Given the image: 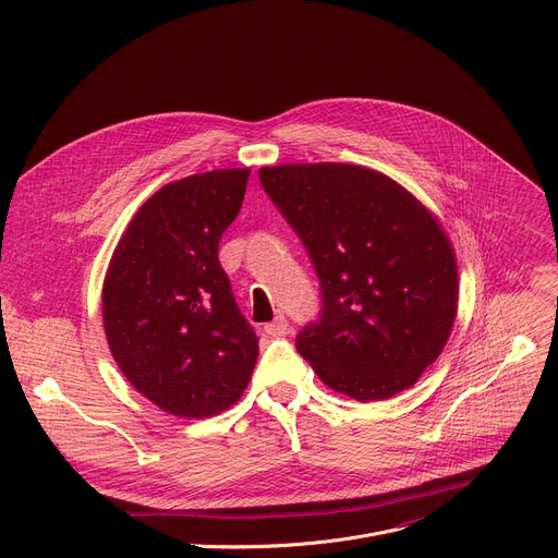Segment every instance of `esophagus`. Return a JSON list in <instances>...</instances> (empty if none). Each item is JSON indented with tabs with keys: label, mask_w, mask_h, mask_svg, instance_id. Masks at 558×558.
Returning a JSON list of instances; mask_svg holds the SVG:
<instances>
[{
	"label": "esophagus",
	"mask_w": 558,
	"mask_h": 558,
	"mask_svg": "<svg viewBox=\"0 0 558 558\" xmlns=\"http://www.w3.org/2000/svg\"><path fill=\"white\" fill-rule=\"evenodd\" d=\"M265 333H267V336H274V338H278V336H287V333H289V323H287V317H284V315H278L274 323L265 325Z\"/></svg>",
	"instance_id": "obj_1"
}]
</instances>
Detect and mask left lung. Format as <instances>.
<instances>
[{"label":"left lung","mask_w":558,"mask_h":558,"mask_svg":"<svg viewBox=\"0 0 558 558\" xmlns=\"http://www.w3.org/2000/svg\"><path fill=\"white\" fill-rule=\"evenodd\" d=\"M258 177L320 278L323 311L298 333V353L357 402L413 386L457 317V258L437 216L362 166L291 163Z\"/></svg>","instance_id":"8db88e82"}]
</instances>
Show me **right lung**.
Listing matches in <instances>:
<instances>
[{
    "label": "right lung",
    "instance_id": "1",
    "mask_svg": "<svg viewBox=\"0 0 558 558\" xmlns=\"http://www.w3.org/2000/svg\"><path fill=\"white\" fill-rule=\"evenodd\" d=\"M250 172L214 170L163 185L138 207L106 271L110 353L143 397L177 417L227 411L258 360V338L218 263Z\"/></svg>",
    "mask_w": 558,
    "mask_h": 558
}]
</instances>
